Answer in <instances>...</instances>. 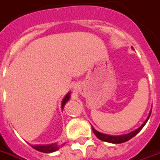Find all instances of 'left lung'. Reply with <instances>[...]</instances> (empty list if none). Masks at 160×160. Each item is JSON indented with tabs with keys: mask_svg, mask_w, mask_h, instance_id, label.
Wrapping results in <instances>:
<instances>
[{
	"mask_svg": "<svg viewBox=\"0 0 160 160\" xmlns=\"http://www.w3.org/2000/svg\"><path fill=\"white\" fill-rule=\"evenodd\" d=\"M151 113H152V110L150 111V114H149L148 117L146 118V120L144 122V123L140 126L139 128H138L137 130H133V131H131V132L128 133V134L120 135V136H111V135L104 134V133H102V132H99L98 130H95L93 126H92V130H93V131H94V135L98 138L99 139L102 140V141H105V142H108V143H112V144H122V143H124V142L129 141L130 138H132L133 137H135L136 135L139 132L140 130L143 129V127L145 125V123L147 122L148 119L150 118Z\"/></svg>",
	"mask_w": 160,
	"mask_h": 160,
	"instance_id": "left-lung-1",
	"label": "left lung"
}]
</instances>
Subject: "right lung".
Segmentation results:
<instances>
[{
  "label": "right lung",
  "mask_w": 160,
  "mask_h": 160,
  "mask_svg": "<svg viewBox=\"0 0 160 160\" xmlns=\"http://www.w3.org/2000/svg\"><path fill=\"white\" fill-rule=\"evenodd\" d=\"M70 97H71V93H68L67 94H66V96L64 97L63 101L61 102V108L62 109L64 108L66 103L70 100ZM32 148H34L35 150L38 151V152H44V153H51L53 152H56L57 150L59 149V145L58 144V143H54V144H38V145H31Z\"/></svg>",
  "instance_id": "right-lung-1"
}]
</instances>
